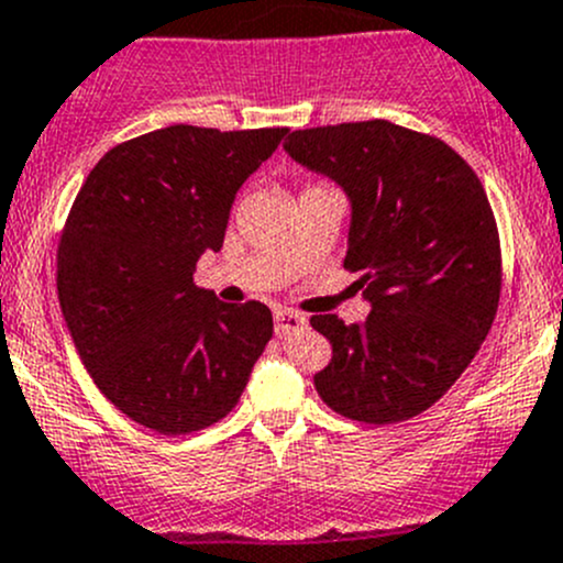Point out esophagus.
<instances>
[{
  "label": "esophagus",
  "instance_id": "34e87169",
  "mask_svg": "<svg viewBox=\"0 0 563 563\" xmlns=\"http://www.w3.org/2000/svg\"><path fill=\"white\" fill-rule=\"evenodd\" d=\"M276 334L278 336H292L298 334V331L307 329V318L298 312H290V309H278L276 312Z\"/></svg>",
  "mask_w": 563,
  "mask_h": 563
}]
</instances>
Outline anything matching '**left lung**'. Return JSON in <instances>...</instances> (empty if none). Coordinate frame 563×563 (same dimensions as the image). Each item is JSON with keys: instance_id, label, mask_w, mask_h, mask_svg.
I'll return each mask as SVG.
<instances>
[{"instance_id": "left-lung-1", "label": "left lung", "mask_w": 563, "mask_h": 563, "mask_svg": "<svg viewBox=\"0 0 563 563\" xmlns=\"http://www.w3.org/2000/svg\"><path fill=\"white\" fill-rule=\"evenodd\" d=\"M285 152L347 196L345 267L371 303L365 323L312 318L331 342L314 389L351 420H409L456 384L495 320L500 240L484 185L451 146L382 118L296 130Z\"/></svg>"}]
</instances>
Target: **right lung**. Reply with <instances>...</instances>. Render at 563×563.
<instances>
[{
	"mask_svg": "<svg viewBox=\"0 0 563 563\" xmlns=\"http://www.w3.org/2000/svg\"><path fill=\"white\" fill-rule=\"evenodd\" d=\"M285 126L174 124L96 163L68 212L57 296L82 365L107 400L152 431L190 433L238 406L273 336L265 303H223L192 282L221 251L243 181Z\"/></svg>",
	"mask_w": 563,
	"mask_h": 563,
	"instance_id": "1",
	"label": "right lung"
}]
</instances>
